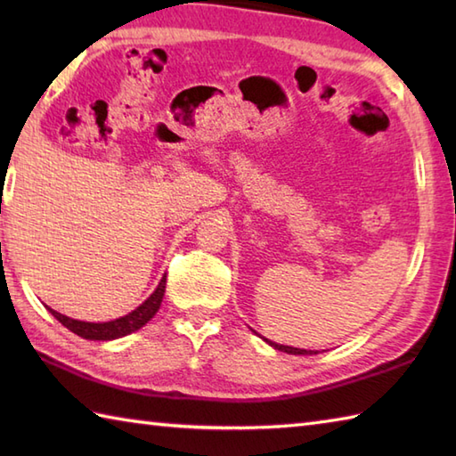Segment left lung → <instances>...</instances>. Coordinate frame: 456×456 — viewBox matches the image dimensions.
Instances as JSON below:
<instances>
[{
	"mask_svg": "<svg viewBox=\"0 0 456 456\" xmlns=\"http://www.w3.org/2000/svg\"><path fill=\"white\" fill-rule=\"evenodd\" d=\"M270 343V341H266ZM274 348H278V351L282 353H288V354H314V351H305V348H294V346H286V345H276V343H270Z\"/></svg>",
	"mask_w": 456,
	"mask_h": 456,
	"instance_id": "left-lung-1",
	"label": "left lung"
}]
</instances>
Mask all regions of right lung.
<instances>
[{"label":"right lung","instance_id":"obj_1","mask_svg":"<svg viewBox=\"0 0 456 456\" xmlns=\"http://www.w3.org/2000/svg\"><path fill=\"white\" fill-rule=\"evenodd\" d=\"M164 288H167V276L160 280V284L157 289H154L152 296L149 299H144V302L137 309H134V312L115 319V322H108V323L78 322V319L66 317L62 314L54 312V309H51V307H48V312H51L58 319V322H61L66 329H70V331L76 335L90 338V341H111V338H119V337L137 331V329L147 325L151 319L157 315L159 307L162 304V297H164Z\"/></svg>","mask_w":456,"mask_h":456}]
</instances>
